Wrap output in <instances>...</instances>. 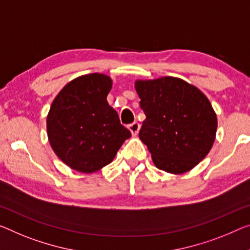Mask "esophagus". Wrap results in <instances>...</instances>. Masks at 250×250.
Masks as SVG:
<instances>
[{
  "label": "esophagus",
  "instance_id": "1",
  "mask_svg": "<svg viewBox=\"0 0 250 250\" xmlns=\"http://www.w3.org/2000/svg\"><path fill=\"white\" fill-rule=\"evenodd\" d=\"M140 128H141V125H140V123H137V122H134V123H132V124L128 125V129L130 130V132H132L134 136L137 135V133H138V130H140Z\"/></svg>",
  "mask_w": 250,
  "mask_h": 250
}]
</instances>
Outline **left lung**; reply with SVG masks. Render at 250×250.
<instances>
[{
	"instance_id": "obj_1",
	"label": "left lung",
	"mask_w": 250,
	"mask_h": 250,
	"mask_svg": "<svg viewBox=\"0 0 250 250\" xmlns=\"http://www.w3.org/2000/svg\"><path fill=\"white\" fill-rule=\"evenodd\" d=\"M135 89L146 115L138 136L155 167L172 174L192 170L216 138L217 115L209 99L176 77L136 80Z\"/></svg>"
}]
</instances>
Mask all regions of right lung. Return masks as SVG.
<instances>
[{
  "label": "right lung",
  "instance_id": "1",
  "mask_svg": "<svg viewBox=\"0 0 250 250\" xmlns=\"http://www.w3.org/2000/svg\"><path fill=\"white\" fill-rule=\"evenodd\" d=\"M112 83L110 77L98 72L80 76L68 83L51 104L47 116L50 145L72 170H101L132 136L107 102Z\"/></svg>",
  "mask_w": 250,
  "mask_h": 250
}]
</instances>
